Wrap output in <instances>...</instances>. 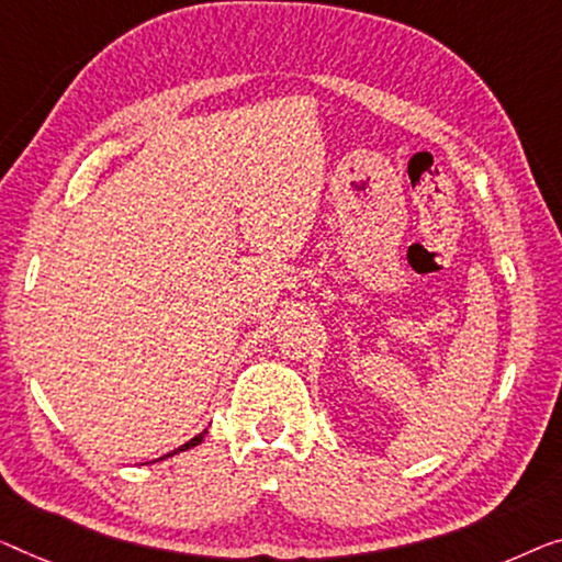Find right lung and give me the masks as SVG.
I'll return each mask as SVG.
<instances>
[{"label": "right lung", "instance_id": "right-lung-1", "mask_svg": "<svg viewBox=\"0 0 562 562\" xmlns=\"http://www.w3.org/2000/svg\"><path fill=\"white\" fill-rule=\"evenodd\" d=\"M206 437V431H201L199 434V437H194V439H191V441H187V443H183V447L181 449H176V451H171V454H179V451H187V449H191V447H196V443H201V439H204ZM171 454H166V457H171Z\"/></svg>", "mask_w": 562, "mask_h": 562}]
</instances>
